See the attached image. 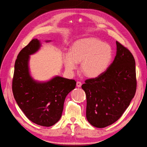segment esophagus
I'll return each instance as SVG.
<instances>
[{"instance_id":"esophagus-1","label":"esophagus","mask_w":147,"mask_h":147,"mask_svg":"<svg viewBox=\"0 0 147 147\" xmlns=\"http://www.w3.org/2000/svg\"><path fill=\"white\" fill-rule=\"evenodd\" d=\"M82 83L80 82H77V86L78 87V88H80V87H81L82 86Z\"/></svg>"}]
</instances>
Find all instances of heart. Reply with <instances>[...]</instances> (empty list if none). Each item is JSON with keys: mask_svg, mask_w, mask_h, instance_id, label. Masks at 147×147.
Instances as JSON below:
<instances>
[{"mask_svg": "<svg viewBox=\"0 0 147 147\" xmlns=\"http://www.w3.org/2000/svg\"><path fill=\"white\" fill-rule=\"evenodd\" d=\"M113 57L112 49L109 44L95 38H87L75 42L70 51L63 55L65 69L74 73L81 63L82 72L90 78H96L107 69Z\"/></svg>", "mask_w": 147, "mask_h": 147, "instance_id": "obj_1", "label": "heart"}]
</instances>
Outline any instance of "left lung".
I'll return each instance as SVG.
<instances>
[{"label":"left lung","mask_w":147,"mask_h":147,"mask_svg":"<svg viewBox=\"0 0 147 147\" xmlns=\"http://www.w3.org/2000/svg\"><path fill=\"white\" fill-rule=\"evenodd\" d=\"M116 43L117 53L113 63L100 76L86 80L82 86L86 96L88 121L99 128L117 121L136 91L134 56L121 43Z\"/></svg>","instance_id":"8db88e82"}]
</instances>
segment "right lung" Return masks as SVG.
<instances>
[{
	"label": "right lung",
	"mask_w": 147,
	"mask_h": 147,
	"mask_svg": "<svg viewBox=\"0 0 147 147\" xmlns=\"http://www.w3.org/2000/svg\"><path fill=\"white\" fill-rule=\"evenodd\" d=\"M41 46L40 41L34 38L20 52L15 64L12 91L26 117L38 125L50 127L60 119L65 97L75 89L76 82L59 76L47 82H38L32 77L30 55L37 52Z\"/></svg>",
	"instance_id": "right-lung-1"
}]
</instances>
